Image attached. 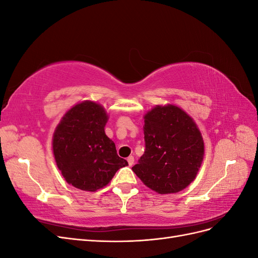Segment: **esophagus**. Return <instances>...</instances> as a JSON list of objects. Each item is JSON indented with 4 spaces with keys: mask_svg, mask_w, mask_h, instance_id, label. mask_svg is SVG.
<instances>
[{
    "mask_svg": "<svg viewBox=\"0 0 258 258\" xmlns=\"http://www.w3.org/2000/svg\"><path fill=\"white\" fill-rule=\"evenodd\" d=\"M127 161H128L130 167L134 165V163H135V157H134V156H129V157L127 158Z\"/></svg>",
    "mask_w": 258,
    "mask_h": 258,
    "instance_id": "obj_1",
    "label": "esophagus"
}]
</instances>
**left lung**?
Instances as JSON below:
<instances>
[{"mask_svg": "<svg viewBox=\"0 0 258 258\" xmlns=\"http://www.w3.org/2000/svg\"><path fill=\"white\" fill-rule=\"evenodd\" d=\"M145 151L132 171L151 189L174 194L196 177L205 143L191 117L175 105H157L144 116Z\"/></svg>", "mask_w": 258, "mask_h": 258, "instance_id": "1", "label": "left lung"}]
</instances>
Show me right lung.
Instances as JSON below:
<instances>
[{"label": "right lung", "mask_w": 258, "mask_h": 258, "mask_svg": "<svg viewBox=\"0 0 258 258\" xmlns=\"http://www.w3.org/2000/svg\"><path fill=\"white\" fill-rule=\"evenodd\" d=\"M107 114L100 104L84 101L62 117L52 137L57 167L76 188L96 191L110 183L117 170L128 166L105 135Z\"/></svg>", "instance_id": "obj_1"}]
</instances>
